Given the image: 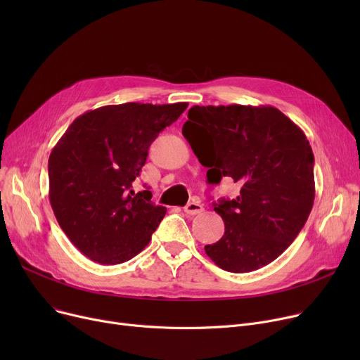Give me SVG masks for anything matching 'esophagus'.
Listing matches in <instances>:
<instances>
[{"mask_svg": "<svg viewBox=\"0 0 360 360\" xmlns=\"http://www.w3.org/2000/svg\"><path fill=\"white\" fill-rule=\"evenodd\" d=\"M184 212L188 216H197L204 212V207H202V204H200V201H191L184 207Z\"/></svg>", "mask_w": 360, "mask_h": 360, "instance_id": "obj_1", "label": "esophagus"}]
</instances>
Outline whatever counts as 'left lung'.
<instances>
[{
    "instance_id": "1",
    "label": "left lung",
    "mask_w": 360,
    "mask_h": 360,
    "mask_svg": "<svg viewBox=\"0 0 360 360\" xmlns=\"http://www.w3.org/2000/svg\"><path fill=\"white\" fill-rule=\"evenodd\" d=\"M182 134L207 170V182L240 186L214 212L224 235L205 254L221 270L250 273L286 251L315 198L314 153L302 131L274 106H193Z\"/></svg>"
}]
</instances>
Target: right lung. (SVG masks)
<instances>
[{"label":"right lung","instance_id":"right-lung-1","mask_svg":"<svg viewBox=\"0 0 360 360\" xmlns=\"http://www.w3.org/2000/svg\"><path fill=\"white\" fill-rule=\"evenodd\" d=\"M186 102H129L87 110L67 128L48 160L49 201L83 255L113 266L140 254L166 214L151 193L132 191L159 132Z\"/></svg>","mask_w":360,"mask_h":360}]
</instances>
